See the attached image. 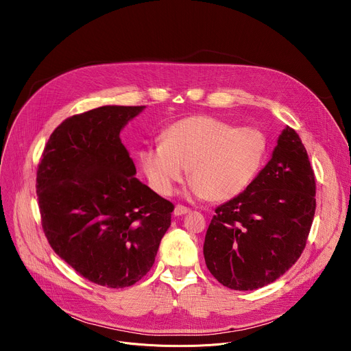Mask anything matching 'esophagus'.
I'll use <instances>...</instances> for the list:
<instances>
[{
    "instance_id": "34e87169",
    "label": "esophagus",
    "mask_w": 351,
    "mask_h": 351,
    "mask_svg": "<svg viewBox=\"0 0 351 351\" xmlns=\"http://www.w3.org/2000/svg\"><path fill=\"white\" fill-rule=\"evenodd\" d=\"M189 213H190V208H187V207H184V206H180V204H178V206L175 207V210H173V214H175L176 217L184 215V214H189Z\"/></svg>"
}]
</instances>
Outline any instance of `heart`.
I'll list each match as a JSON object with an SVG mask.
<instances>
[{"instance_id": "heart-1", "label": "heart", "mask_w": 351, "mask_h": 351, "mask_svg": "<svg viewBox=\"0 0 351 351\" xmlns=\"http://www.w3.org/2000/svg\"><path fill=\"white\" fill-rule=\"evenodd\" d=\"M268 149L257 128H237L214 117H193L168 128L161 145L141 149V168L152 187L169 195L184 178L189 191L211 202L240 195L261 171Z\"/></svg>"}]
</instances>
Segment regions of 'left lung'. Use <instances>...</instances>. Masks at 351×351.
<instances>
[{"label":"left lung","mask_w":351,"mask_h":351,"mask_svg":"<svg viewBox=\"0 0 351 351\" xmlns=\"http://www.w3.org/2000/svg\"><path fill=\"white\" fill-rule=\"evenodd\" d=\"M314 214V171L302 138L286 126L254 182L215 210L204 241L207 268L233 290L275 282L302 256Z\"/></svg>","instance_id":"1"}]
</instances>
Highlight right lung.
I'll use <instances>...</instances> for the list:
<instances>
[{"mask_svg": "<svg viewBox=\"0 0 351 351\" xmlns=\"http://www.w3.org/2000/svg\"><path fill=\"white\" fill-rule=\"evenodd\" d=\"M145 107L104 106L49 136L36 189L54 252L93 283L122 289L152 269L173 204L141 183L119 133Z\"/></svg>", "mask_w": 351, "mask_h": 351, "instance_id": "add662e5", "label": "right lung"}]
</instances>
